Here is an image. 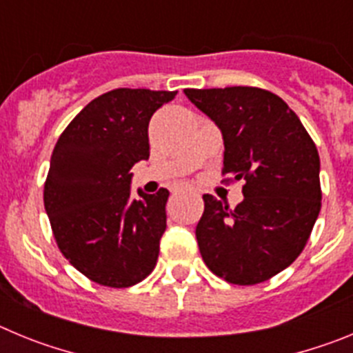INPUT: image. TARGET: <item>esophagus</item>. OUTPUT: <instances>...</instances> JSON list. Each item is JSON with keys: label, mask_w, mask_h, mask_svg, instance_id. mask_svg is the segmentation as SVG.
I'll return each mask as SVG.
<instances>
[{"label": "esophagus", "mask_w": 353, "mask_h": 353, "mask_svg": "<svg viewBox=\"0 0 353 353\" xmlns=\"http://www.w3.org/2000/svg\"><path fill=\"white\" fill-rule=\"evenodd\" d=\"M182 192H187V189H176V191H174V194H182Z\"/></svg>", "instance_id": "esophagus-1"}]
</instances>
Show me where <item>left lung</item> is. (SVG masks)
<instances>
[{"label": "left lung", "instance_id": "1", "mask_svg": "<svg viewBox=\"0 0 353 353\" xmlns=\"http://www.w3.org/2000/svg\"><path fill=\"white\" fill-rule=\"evenodd\" d=\"M183 93L223 134V174L245 182L244 199L233 210L203 196L196 226L201 258L233 285L267 281L301 254L320 214L316 146L272 92L232 86Z\"/></svg>", "mask_w": 353, "mask_h": 353}]
</instances>
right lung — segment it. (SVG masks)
I'll return each instance as SVG.
<instances>
[{
  "label": "right lung",
  "mask_w": 353,
  "mask_h": 353,
  "mask_svg": "<svg viewBox=\"0 0 353 353\" xmlns=\"http://www.w3.org/2000/svg\"><path fill=\"white\" fill-rule=\"evenodd\" d=\"M176 92L118 88L68 123L51 155L43 207L56 244L81 274L111 288L155 269L170 191L130 198L132 166L150 157L148 123Z\"/></svg>",
  "instance_id": "add662e5"
}]
</instances>
